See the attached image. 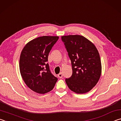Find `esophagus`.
Wrapping results in <instances>:
<instances>
[{
	"label": "esophagus",
	"instance_id": "esophagus-1",
	"mask_svg": "<svg viewBox=\"0 0 121 121\" xmlns=\"http://www.w3.org/2000/svg\"><path fill=\"white\" fill-rule=\"evenodd\" d=\"M58 77L59 78H62V77H63V74H62V73H59L58 74Z\"/></svg>",
	"mask_w": 121,
	"mask_h": 121
}]
</instances>
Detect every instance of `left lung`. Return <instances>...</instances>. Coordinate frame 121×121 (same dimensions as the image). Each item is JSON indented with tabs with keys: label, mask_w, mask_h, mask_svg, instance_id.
<instances>
[{
	"label": "left lung",
	"mask_w": 121,
	"mask_h": 121,
	"mask_svg": "<svg viewBox=\"0 0 121 121\" xmlns=\"http://www.w3.org/2000/svg\"><path fill=\"white\" fill-rule=\"evenodd\" d=\"M72 67V75L65 81L69 89L85 94L96 85L101 73L100 56L95 44L83 36H62Z\"/></svg>",
	"instance_id": "left-lung-1"
}]
</instances>
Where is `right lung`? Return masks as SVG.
<instances>
[{"instance_id": "add662e5", "label": "right lung", "mask_w": 121, "mask_h": 121, "mask_svg": "<svg viewBox=\"0 0 121 121\" xmlns=\"http://www.w3.org/2000/svg\"><path fill=\"white\" fill-rule=\"evenodd\" d=\"M58 36H42L29 42L20 58V71L26 85L33 91L44 94L53 89L58 79L51 73L49 53L58 40Z\"/></svg>"}]
</instances>
